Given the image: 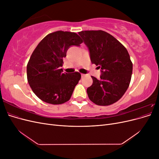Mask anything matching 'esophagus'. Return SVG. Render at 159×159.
<instances>
[{
  "instance_id": "esophagus-1",
  "label": "esophagus",
  "mask_w": 159,
  "mask_h": 159,
  "mask_svg": "<svg viewBox=\"0 0 159 159\" xmlns=\"http://www.w3.org/2000/svg\"><path fill=\"white\" fill-rule=\"evenodd\" d=\"M85 75H86L85 74H81V78H84V77H85Z\"/></svg>"
}]
</instances>
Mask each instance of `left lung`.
<instances>
[{
    "mask_svg": "<svg viewBox=\"0 0 159 159\" xmlns=\"http://www.w3.org/2000/svg\"><path fill=\"white\" fill-rule=\"evenodd\" d=\"M87 46L92 64L98 66L102 75L87 89L91 102L98 105H109L122 98L129 88L133 64L124 46L110 34L103 30L80 32Z\"/></svg>",
    "mask_w": 159,
    "mask_h": 159,
    "instance_id": "1",
    "label": "left lung"
}]
</instances>
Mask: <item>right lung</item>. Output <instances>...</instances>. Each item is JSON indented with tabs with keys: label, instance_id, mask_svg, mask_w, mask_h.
<instances>
[{
	"label": "right lung",
	"instance_id": "1",
	"mask_svg": "<svg viewBox=\"0 0 159 159\" xmlns=\"http://www.w3.org/2000/svg\"><path fill=\"white\" fill-rule=\"evenodd\" d=\"M83 42L75 32L56 31L45 36L27 64V79L33 92L48 103H64L70 99L81 79L78 72L63 73V57L72 46Z\"/></svg>",
	"mask_w": 159,
	"mask_h": 159
}]
</instances>
